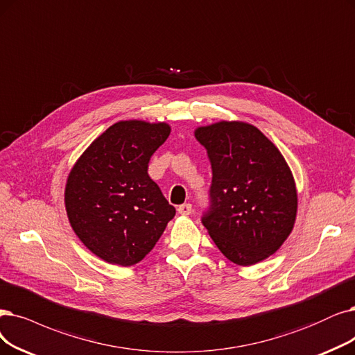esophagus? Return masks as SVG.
Segmentation results:
<instances>
[{
	"mask_svg": "<svg viewBox=\"0 0 355 355\" xmlns=\"http://www.w3.org/2000/svg\"><path fill=\"white\" fill-rule=\"evenodd\" d=\"M178 212H179L180 216H189L191 212H192V205H191V204H183V205H179Z\"/></svg>",
	"mask_w": 355,
	"mask_h": 355,
	"instance_id": "obj_1",
	"label": "esophagus"
}]
</instances>
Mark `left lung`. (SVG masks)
I'll list each match as a JSON object with an SVG mask.
<instances>
[{
  "instance_id": "obj_1",
  "label": "left lung",
  "mask_w": 355,
  "mask_h": 355,
  "mask_svg": "<svg viewBox=\"0 0 355 355\" xmlns=\"http://www.w3.org/2000/svg\"><path fill=\"white\" fill-rule=\"evenodd\" d=\"M193 134L212 167L211 209L202 218L212 242L236 265L265 261L293 232L299 207L284 155L243 121H218Z\"/></svg>"
}]
</instances>
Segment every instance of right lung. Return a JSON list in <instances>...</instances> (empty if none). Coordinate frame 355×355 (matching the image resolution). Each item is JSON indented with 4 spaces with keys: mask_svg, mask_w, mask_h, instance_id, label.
I'll use <instances>...</instances> for the list:
<instances>
[{
    "mask_svg": "<svg viewBox=\"0 0 355 355\" xmlns=\"http://www.w3.org/2000/svg\"><path fill=\"white\" fill-rule=\"evenodd\" d=\"M166 122L110 125L71 167L64 202L74 233L102 261L131 266L144 259L176 214L147 173L170 135Z\"/></svg>",
    "mask_w": 355,
    "mask_h": 355,
    "instance_id": "1",
    "label": "right lung"
}]
</instances>
